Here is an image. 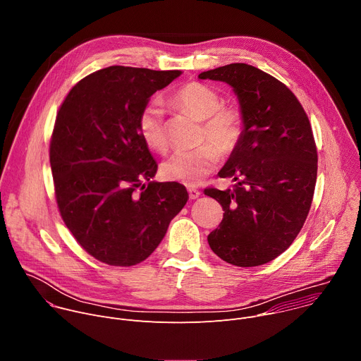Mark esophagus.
<instances>
[{
    "label": "esophagus",
    "mask_w": 361,
    "mask_h": 361,
    "mask_svg": "<svg viewBox=\"0 0 361 361\" xmlns=\"http://www.w3.org/2000/svg\"><path fill=\"white\" fill-rule=\"evenodd\" d=\"M200 191L197 190V188H194V187H188V195H190V198L191 200H195V198H198L200 197Z\"/></svg>",
    "instance_id": "esophagus-1"
}]
</instances>
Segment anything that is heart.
Instances as JSON below:
<instances>
[{"label": "heart", "mask_w": 361, "mask_h": 361, "mask_svg": "<svg viewBox=\"0 0 361 361\" xmlns=\"http://www.w3.org/2000/svg\"><path fill=\"white\" fill-rule=\"evenodd\" d=\"M171 102L194 117L204 120L202 138L214 144L177 149L161 166V173L167 180L195 185L204 176L216 169L219 152L227 156L237 148L244 131L243 113L235 106H223L221 95L201 82H188L180 87L173 94ZM137 128L149 149L157 152L167 149L164 107L160 101H149L142 107L137 118Z\"/></svg>", "instance_id": "b5f03b06"}]
</instances>
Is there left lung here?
<instances>
[{
	"label": "left lung",
	"instance_id": "left-lung-1",
	"mask_svg": "<svg viewBox=\"0 0 361 361\" xmlns=\"http://www.w3.org/2000/svg\"><path fill=\"white\" fill-rule=\"evenodd\" d=\"M198 78L228 84L244 118L243 137L219 171L234 188L204 191L224 210L209 244L233 266L266 264L291 245L312 207L317 148L310 121L283 82L252 66L234 63Z\"/></svg>",
	"mask_w": 361,
	"mask_h": 361
}]
</instances>
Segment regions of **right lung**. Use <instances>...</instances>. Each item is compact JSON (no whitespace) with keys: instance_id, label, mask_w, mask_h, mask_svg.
<instances>
[{"instance_id":"right-lung-1","label":"right lung","mask_w":361,"mask_h":361,"mask_svg":"<svg viewBox=\"0 0 361 361\" xmlns=\"http://www.w3.org/2000/svg\"><path fill=\"white\" fill-rule=\"evenodd\" d=\"M181 71L113 66L95 71L66 97L49 144L57 204L78 244L120 267L144 262L164 238L188 192L157 183V163L138 134L149 97Z\"/></svg>"}]
</instances>
